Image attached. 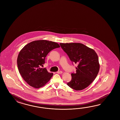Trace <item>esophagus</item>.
Segmentation results:
<instances>
[{
	"label": "esophagus",
	"instance_id": "34e87169",
	"mask_svg": "<svg viewBox=\"0 0 120 120\" xmlns=\"http://www.w3.org/2000/svg\"><path fill=\"white\" fill-rule=\"evenodd\" d=\"M56 73H58V74H62L63 73V72H62V71H57Z\"/></svg>",
	"mask_w": 120,
	"mask_h": 120
}]
</instances>
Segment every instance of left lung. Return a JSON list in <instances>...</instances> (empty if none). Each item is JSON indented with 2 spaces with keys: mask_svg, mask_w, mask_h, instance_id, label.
<instances>
[{
  "mask_svg": "<svg viewBox=\"0 0 120 120\" xmlns=\"http://www.w3.org/2000/svg\"><path fill=\"white\" fill-rule=\"evenodd\" d=\"M60 45L72 64H78L76 67V72L71 73V81L67 84L76 90L84 89L94 81L99 71L100 64L97 54L93 49L82 43Z\"/></svg>",
  "mask_w": 120,
  "mask_h": 120,
  "instance_id": "left-lung-1",
  "label": "left lung"
}]
</instances>
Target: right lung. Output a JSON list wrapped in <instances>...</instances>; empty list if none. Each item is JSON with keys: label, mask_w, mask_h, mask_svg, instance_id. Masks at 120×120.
<instances>
[{"label": "right lung", "mask_w": 120, "mask_h": 120, "mask_svg": "<svg viewBox=\"0 0 120 120\" xmlns=\"http://www.w3.org/2000/svg\"><path fill=\"white\" fill-rule=\"evenodd\" d=\"M60 47L56 42L45 40L32 41L26 45L18 54L17 65L23 79L31 87L39 88L49 82L53 75L41 66L50 51Z\"/></svg>", "instance_id": "right-lung-1"}]
</instances>
